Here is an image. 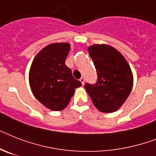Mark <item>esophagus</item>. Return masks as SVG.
Returning <instances> with one entry per match:
<instances>
[{"label": "esophagus", "mask_w": 156, "mask_h": 156, "mask_svg": "<svg viewBox=\"0 0 156 156\" xmlns=\"http://www.w3.org/2000/svg\"><path fill=\"white\" fill-rule=\"evenodd\" d=\"M80 81L81 83H82V85L84 84V78H83V77H81L80 79Z\"/></svg>", "instance_id": "1"}]
</instances>
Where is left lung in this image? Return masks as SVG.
Masks as SVG:
<instances>
[{
	"mask_svg": "<svg viewBox=\"0 0 156 156\" xmlns=\"http://www.w3.org/2000/svg\"><path fill=\"white\" fill-rule=\"evenodd\" d=\"M97 73L94 84L86 83L84 88L99 111L115 112L125 102L132 92L133 76L129 64L119 51L107 44L88 47Z\"/></svg>",
	"mask_w": 156,
	"mask_h": 156,
	"instance_id": "left-lung-1",
	"label": "left lung"
}]
</instances>
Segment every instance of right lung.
<instances>
[{"instance_id":"add662e5","label":"right lung","mask_w":156,"mask_h":156,"mask_svg":"<svg viewBox=\"0 0 156 156\" xmlns=\"http://www.w3.org/2000/svg\"><path fill=\"white\" fill-rule=\"evenodd\" d=\"M69 49L68 43L46 46L34 58L29 70V84L33 95L52 111L64 109L76 88L82 85L65 64Z\"/></svg>"}]
</instances>
